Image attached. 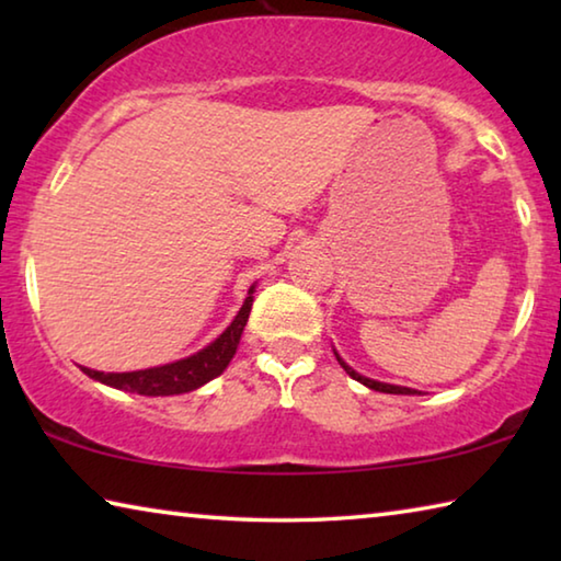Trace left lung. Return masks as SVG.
I'll return each instance as SVG.
<instances>
[{"instance_id":"1","label":"left lung","mask_w":561,"mask_h":561,"mask_svg":"<svg viewBox=\"0 0 561 561\" xmlns=\"http://www.w3.org/2000/svg\"><path fill=\"white\" fill-rule=\"evenodd\" d=\"M334 354H336V348H334ZM336 360L341 364V368H344V371L354 378V381H358V383H364L366 388H371V391H378V393H393V396H415L417 391H413V388H408V386H393V383H383V381H374V378H368V376H360L358 371H354V368H351L344 358H341L339 354H336Z\"/></svg>"}]
</instances>
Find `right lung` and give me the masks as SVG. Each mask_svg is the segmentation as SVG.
<instances>
[{"label": "right lung", "mask_w": 561, "mask_h": 561, "mask_svg": "<svg viewBox=\"0 0 561 561\" xmlns=\"http://www.w3.org/2000/svg\"><path fill=\"white\" fill-rule=\"evenodd\" d=\"M252 294H254V284L250 287V291H247V299L242 301V307L232 319V324L193 356H185L165 366L140 368V371H126V374H103V371H93V368H87V366H81V371L103 386L118 388V391H128V393H138V396H180V393L195 391V388L213 381V378L220 376L225 368L230 366L232 356L237 354V346H240L247 319H250L252 301H254Z\"/></svg>", "instance_id": "obj_1"}]
</instances>
